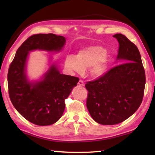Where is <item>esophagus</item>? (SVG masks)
<instances>
[{
  "instance_id": "esophagus-1",
  "label": "esophagus",
  "mask_w": 155,
  "mask_h": 155,
  "mask_svg": "<svg viewBox=\"0 0 155 155\" xmlns=\"http://www.w3.org/2000/svg\"><path fill=\"white\" fill-rule=\"evenodd\" d=\"M78 86H84V85H85V84H84L83 81H81L80 80L79 81H78Z\"/></svg>"
}]
</instances>
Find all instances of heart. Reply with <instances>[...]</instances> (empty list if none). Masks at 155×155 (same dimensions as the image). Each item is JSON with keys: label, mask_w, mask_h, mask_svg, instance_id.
Returning a JSON list of instances; mask_svg holds the SVG:
<instances>
[{"label": "heart", "mask_w": 155, "mask_h": 155, "mask_svg": "<svg viewBox=\"0 0 155 155\" xmlns=\"http://www.w3.org/2000/svg\"><path fill=\"white\" fill-rule=\"evenodd\" d=\"M107 51L101 46H90L79 50L76 56L68 55L65 59V66L70 71L82 74L90 68L92 77L101 78L107 71Z\"/></svg>", "instance_id": "1"}]
</instances>
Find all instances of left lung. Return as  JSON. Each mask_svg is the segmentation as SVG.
I'll return each instance as SVG.
<instances>
[{"label": "left lung", "mask_w": 155, "mask_h": 155, "mask_svg": "<svg viewBox=\"0 0 155 155\" xmlns=\"http://www.w3.org/2000/svg\"><path fill=\"white\" fill-rule=\"evenodd\" d=\"M113 37L119 43V65L103 77L85 84L89 113L96 122L103 125L119 124L134 114L142 102L146 84L137 47L122 34Z\"/></svg>", "instance_id": "obj_1"}]
</instances>
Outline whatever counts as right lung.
<instances>
[{"label": "right lung", "instance_id": "1", "mask_svg": "<svg viewBox=\"0 0 155 155\" xmlns=\"http://www.w3.org/2000/svg\"><path fill=\"white\" fill-rule=\"evenodd\" d=\"M65 38L55 34H36L28 38L18 49L10 65L7 81L13 105L28 121L38 126H48L61 118L65 100L79 78L61 74L49 56V68L40 79L31 81L27 72L30 52H61Z\"/></svg>", "mask_w": 155, "mask_h": 155}]
</instances>
